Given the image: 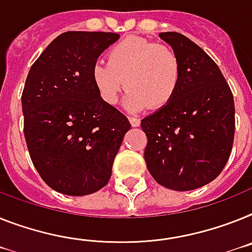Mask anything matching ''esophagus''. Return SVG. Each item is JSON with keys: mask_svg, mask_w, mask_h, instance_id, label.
I'll list each match as a JSON object with an SVG mask.
<instances>
[{"mask_svg": "<svg viewBox=\"0 0 252 252\" xmlns=\"http://www.w3.org/2000/svg\"><path fill=\"white\" fill-rule=\"evenodd\" d=\"M129 122L130 124H132V126H138L139 124H141V120H139L138 118H133V116L129 118Z\"/></svg>", "mask_w": 252, "mask_h": 252, "instance_id": "obj_1", "label": "esophagus"}]
</instances>
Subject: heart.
Wrapping results in <instances>:
<instances>
[{
    "instance_id": "obj_1",
    "label": "heart",
    "mask_w": 252,
    "mask_h": 252,
    "mask_svg": "<svg viewBox=\"0 0 252 252\" xmlns=\"http://www.w3.org/2000/svg\"><path fill=\"white\" fill-rule=\"evenodd\" d=\"M181 79L182 64L177 52L141 37L122 39L109 50L107 63L97 61L92 66V82L109 105H115L126 80L124 107L133 113L168 105Z\"/></svg>"
}]
</instances>
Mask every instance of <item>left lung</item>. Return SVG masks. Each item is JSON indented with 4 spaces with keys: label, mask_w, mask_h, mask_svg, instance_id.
Returning <instances> with one entry per match:
<instances>
[{
    "label": "left lung",
    "mask_w": 252,
    "mask_h": 252,
    "mask_svg": "<svg viewBox=\"0 0 252 252\" xmlns=\"http://www.w3.org/2000/svg\"><path fill=\"white\" fill-rule=\"evenodd\" d=\"M158 37L177 52L182 79L172 101L142 119L145 160L158 185L191 191L214 181L234 137L233 94L220 69L200 46L177 32Z\"/></svg>",
    "instance_id": "8db88e82"
}]
</instances>
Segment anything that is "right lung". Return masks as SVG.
I'll return each mask as SVG.
<instances>
[{
    "mask_svg": "<svg viewBox=\"0 0 252 252\" xmlns=\"http://www.w3.org/2000/svg\"><path fill=\"white\" fill-rule=\"evenodd\" d=\"M120 38L65 32L32 65L22 96L24 136L37 172L52 189L84 196L107 185L130 123L106 103L92 66Z\"/></svg>",
    "mask_w": 252,
    "mask_h": 252,
    "instance_id": "add662e5",
    "label": "right lung"
}]
</instances>
